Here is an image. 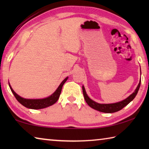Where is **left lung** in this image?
<instances>
[{"label":"left lung","mask_w":149,"mask_h":149,"mask_svg":"<svg viewBox=\"0 0 149 149\" xmlns=\"http://www.w3.org/2000/svg\"><path fill=\"white\" fill-rule=\"evenodd\" d=\"M140 85H141V79L137 88H136L135 91L133 92L132 95H130L129 97L126 98L125 99L122 100V101H120L116 103H112V104H100V103L96 102L94 101V100L91 99L90 98L88 97L87 93L85 91L84 86H82V89H83V93H84V96L85 101H86L87 104L89 105L90 107H91L92 108H93V109L98 110L101 112L114 113L116 112H118V111H119L120 110H122L123 107H125V106H127L131 101H132V100L134 99V98L136 97V95H137V93L139 91V89Z\"/></svg>","instance_id":"1"}]
</instances>
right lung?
<instances>
[{"label": "right lung", "instance_id": "obj_1", "mask_svg": "<svg viewBox=\"0 0 149 149\" xmlns=\"http://www.w3.org/2000/svg\"><path fill=\"white\" fill-rule=\"evenodd\" d=\"M68 79V77H65V79L62 81L61 84H60L58 87L57 88L56 90L52 93L51 95L49 97L44 98V99H25L22 97H20L16 93V92L12 89V87L10 85V83H8L9 87L10 88L11 91L13 93L14 97H16L17 101H18L20 104L24 106L25 107L27 108H30V109H34V110H38V109H42V108H47L48 107H50L54 103L57 102L58 100L60 93H61L62 88L63 87V85L65 84L67 79Z\"/></svg>", "mask_w": 149, "mask_h": 149}]
</instances>
